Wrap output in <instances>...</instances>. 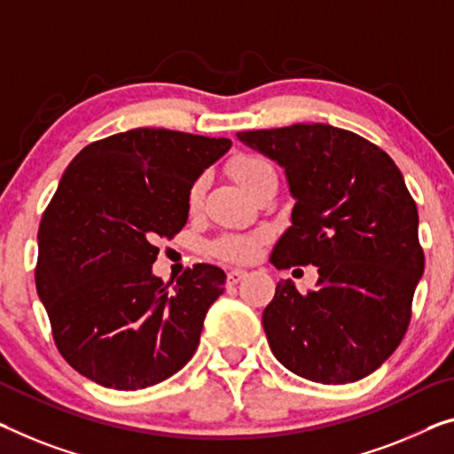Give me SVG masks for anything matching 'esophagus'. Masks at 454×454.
Masks as SVG:
<instances>
[{"label": "esophagus", "mask_w": 454, "mask_h": 454, "mask_svg": "<svg viewBox=\"0 0 454 454\" xmlns=\"http://www.w3.org/2000/svg\"><path fill=\"white\" fill-rule=\"evenodd\" d=\"M247 277V270H242V269H232L228 273V286H236V283H239L240 279H245Z\"/></svg>", "instance_id": "esophagus-1"}]
</instances>
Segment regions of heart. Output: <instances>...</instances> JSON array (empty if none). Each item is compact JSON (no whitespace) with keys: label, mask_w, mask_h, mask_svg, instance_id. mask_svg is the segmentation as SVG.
<instances>
[{"label":"heart","mask_w":454,"mask_h":454,"mask_svg":"<svg viewBox=\"0 0 454 454\" xmlns=\"http://www.w3.org/2000/svg\"><path fill=\"white\" fill-rule=\"evenodd\" d=\"M230 175H232L236 184L248 193H253L256 187L262 184V179L269 175H275V168L269 160L254 157V154H240L230 162ZM201 200V185L195 184L189 192V206L198 207ZM262 236H242V234H226L214 242V253L222 259L232 262H247L253 259L259 250V242Z\"/></svg>","instance_id":"b5f03b06"}]
</instances>
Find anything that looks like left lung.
<instances>
[{"instance_id":"8db88e82","label":"left lung","mask_w":454,"mask_h":454,"mask_svg":"<svg viewBox=\"0 0 454 454\" xmlns=\"http://www.w3.org/2000/svg\"><path fill=\"white\" fill-rule=\"evenodd\" d=\"M275 160L295 200L270 254L277 269L317 267L301 295L279 281L262 312L269 347L292 373L353 383L400 347L424 273L418 207L387 153L330 124L236 134Z\"/></svg>"}]
</instances>
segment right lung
<instances>
[{
  "mask_svg": "<svg viewBox=\"0 0 454 454\" xmlns=\"http://www.w3.org/2000/svg\"><path fill=\"white\" fill-rule=\"evenodd\" d=\"M228 138L137 128L85 146L38 228L36 292L65 361L104 387L134 391L184 369L226 273H153L160 236L187 224L189 192Z\"/></svg>",
  "mask_w": 454,
  "mask_h": 454,
  "instance_id": "right-lung-1",
  "label": "right lung"
}]
</instances>
